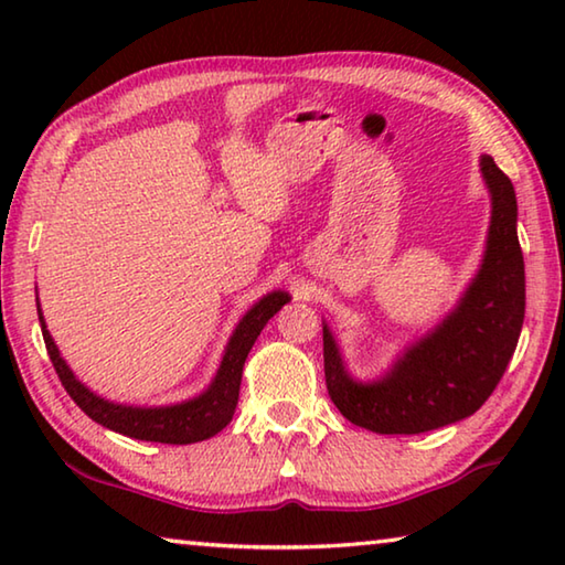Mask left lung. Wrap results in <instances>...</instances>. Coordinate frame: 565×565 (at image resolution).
<instances>
[{
	"label": "left lung",
	"mask_w": 565,
	"mask_h": 565,
	"mask_svg": "<svg viewBox=\"0 0 565 565\" xmlns=\"http://www.w3.org/2000/svg\"><path fill=\"white\" fill-rule=\"evenodd\" d=\"M478 171L491 199L481 264L436 327L408 341L384 374L361 381L323 321L327 388L351 424L404 436L444 428L476 414L509 366L525 313L519 204L511 179L489 154L478 157Z\"/></svg>",
	"instance_id": "left-lung-1"
}]
</instances>
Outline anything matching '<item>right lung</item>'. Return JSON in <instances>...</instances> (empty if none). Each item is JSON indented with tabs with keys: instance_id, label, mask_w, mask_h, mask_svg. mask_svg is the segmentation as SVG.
<instances>
[{
	"instance_id": "add662e5",
	"label": "right lung",
	"mask_w": 565,
	"mask_h": 565,
	"mask_svg": "<svg viewBox=\"0 0 565 565\" xmlns=\"http://www.w3.org/2000/svg\"><path fill=\"white\" fill-rule=\"evenodd\" d=\"M289 301V291L274 289L269 294H264L259 301L248 306L244 317L238 319L234 327L232 337L226 341L222 361H218L216 374L209 381V386L204 391H199L196 396L164 406L117 404V401L94 394L87 384H82V381L74 376L70 363L62 359L60 347H56L50 329H46L40 299H36V313H40L42 337L56 374H60L66 394L74 398V404L79 406L84 414L92 420H97L104 428H109V431L137 438V441L186 446L216 436L222 428L228 426V420L234 418L238 386H242V374L248 351H252L254 341L259 339L262 329L269 323L274 313Z\"/></svg>"
}]
</instances>
